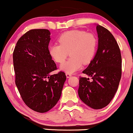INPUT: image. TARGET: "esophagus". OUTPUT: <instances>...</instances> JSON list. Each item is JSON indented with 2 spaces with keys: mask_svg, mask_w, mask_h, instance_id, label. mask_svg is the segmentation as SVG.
Wrapping results in <instances>:
<instances>
[{
  "mask_svg": "<svg viewBox=\"0 0 133 133\" xmlns=\"http://www.w3.org/2000/svg\"><path fill=\"white\" fill-rule=\"evenodd\" d=\"M65 76H66L67 78H69V77H71V74L66 73V74H65Z\"/></svg>",
  "mask_w": 133,
  "mask_h": 133,
  "instance_id": "obj_1",
  "label": "esophagus"
}]
</instances>
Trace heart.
Segmentation results:
<instances>
[{
    "label": "heart",
    "mask_w": 133,
    "mask_h": 133,
    "mask_svg": "<svg viewBox=\"0 0 133 133\" xmlns=\"http://www.w3.org/2000/svg\"><path fill=\"white\" fill-rule=\"evenodd\" d=\"M57 41L59 44L49 46L48 53L54 62L61 63L69 52L71 57L60 65L61 71L68 74L81 69L83 63H90L97 51V39L95 35L82 30L65 32L60 35Z\"/></svg>",
    "instance_id": "b5f03b06"
}]
</instances>
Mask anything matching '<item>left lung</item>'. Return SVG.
Wrapping results in <instances>:
<instances>
[{"label":"left lung","mask_w":133,"mask_h":133,"mask_svg":"<svg viewBox=\"0 0 133 133\" xmlns=\"http://www.w3.org/2000/svg\"><path fill=\"white\" fill-rule=\"evenodd\" d=\"M98 48L93 60L82 71L89 78L80 77L79 98L93 109L104 108L117 91L121 77V56L116 39L104 27L97 25Z\"/></svg>","instance_id":"left-lung-1"}]
</instances>
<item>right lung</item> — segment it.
I'll return each mask as SVG.
<instances>
[{"label": "right lung", "instance_id": "obj_1", "mask_svg": "<svg viewBox=\"0 0 133 133\" xmlns=\"http://www.w3.org/2000/svg\"><path fill=\"white\" fill-rule=\"evenodd\" d=\"M48 30L27 31L17 41L13 53L15 84L25 103L39 113L56 105L66 80L64 72L51 75L57 69L48 53Z\"/></svg>", "mask_w": 133, "mask_h": 133}]
</instances>
